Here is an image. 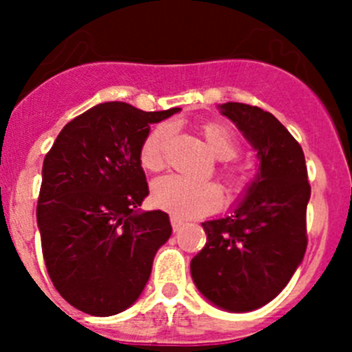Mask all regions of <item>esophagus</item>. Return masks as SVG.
<instances>
[{
    "label": "esophagus",
    "mask_w": 352,
    "mask_h": 352,
    "mask_svg": "<svg viewBox=\"0 0 352 352\" xmlns=\"http://www.w3.org/2000/svg\"><path fill=\"white\" fill-rule=\"evenodd\" d=\"M170 221H172V228H173V232H179V230L182 228L184 225H186V223H184L182 219H180V218H177V216H172V218H170Z\"/></svg>",
    "instance_id": "34e87169"
}]
</instances>
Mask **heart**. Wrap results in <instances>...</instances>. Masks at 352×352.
I'll use <instances>...</instances> for the list:
<instances>
[{
    "label": "heart",
    "mask_w": 352,
    "mask_h": 352,
    "mask_svg": "<svg viewBox=\"0 0 352 352\" xmlns=\"http://www.w3.org/2000/svg\"><path fill=\"white\" fill-rule=\"evenodd\" d=\"M202 138L208 143L211 153L218 160L228 162L239 155V141L226 124L209 120L199 126ZM172 138V126L168 122L156 124L144 136L140 148V162L143 168L158 172L165 166L166 146ZM219 175L232 190H242L247 186V177L230 166H223ZM151 199L158 208L180 216V218H199L216 211L221 204V190L212 182H194L180 175H166L153 184Z\"/></svg>",
    "instance_id": "1"
}]
</instances>
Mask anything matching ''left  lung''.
I'll use <instances>...</instances> for the list:
<instances>
[{
    "mask_svg": "<svg viewBox=\"0 0 352 352\" xmlns=\"http://www.w3.org/2000/svg\"><path fill=\"white\" fill-rule=\"evenodd\" d=\"M219 109L261 163L235 212L202 223L208 239L190 274L212 305L252 311L274 300L303 261L310 184L300 143L271 112L239 102Z\"/></svg>",
    "mask_w": 352,
    "mask_h": 352,
    "instance_id": "left-lung-1",
    "label": "left lung"
}]
</instances>
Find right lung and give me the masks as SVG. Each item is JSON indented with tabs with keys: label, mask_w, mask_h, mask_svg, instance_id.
<instances>
[{
	"label": "right lung",
	"mask_w": 352,
	"mask_h": 352,
	"mask_svg": "<svg viewBox=\"0 0 352 352\" xmlns=\"http://www.w3.org/2000/svg\"><path fill=\"white\" fill-rule=\"evenodd\" d=\"M105 102L67 122L42 165L37 225L49 278L78 310L109 317L140 298L168 214L140 212L150 194L140 148L150 124L179 112Z\"/></svg>",
	"instance_id": "1"
}]
</instances>
